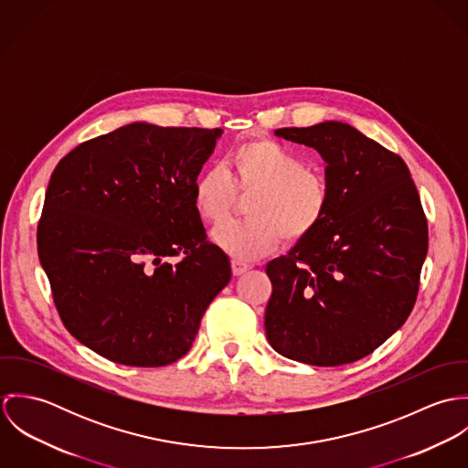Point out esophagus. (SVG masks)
I'll use <instances>...</instances> for the list:
<instances>
[{
  "label": "esophagus",
  "instance_id": "obj_1",
  "mask_svg": "<svg viewBox=\"0 0 468 468\" xmlns=\"http://www.w3.org/2000/svg\"><path fill=\"white\" fill-rule=\"evenodd\" d=\"M230 267H232V273H234V275H241V273H245V271L249 270L247 265H243V263H239V261H236V260L230 263Z\"/></svg>",
  "mask_w": 468,
  "mask_h": 468
}]
</instances>
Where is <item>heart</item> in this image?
I'll return each instance as SVG.
<instances>
[{"instance_id": "heart-1", "label": "heart", "mask_w": 468, "mask_h": 468, "mask_svg": "<svg viewBox=\"0 0 468 468\" xmlns=\"http://www.w3.org/2000/svg\"><path fill=\"white\" fill-rule=\"evenodd\" d=\"M229 169L212 165L193 184V203L208 225L225 223L239 197L254 195L245 223L214 230V243L239 263L256 261L273 252L282 238L288 243L306 239L326 218L332 189L326 176L308 167L295 149L271 140L243 142L229 154Z\"/></svg>"}]
</instances>
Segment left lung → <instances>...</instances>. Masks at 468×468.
I'll return each mask as SVG.
<instances>
[{"instance_id":"left-lung-1","label":"left lung","mask_w":468,"mask_h":468,"mask_svg":"<svg viewBox=\"0 0 468 468\" xmlns=\"http://www.w3.org/2000/svg\"><path fill=\"white\" fill-rule=\"evenodd\" d=\"M321 153L332 203L324 221L267 265L270 346L334 367L373 353L407 321L427 256V218L400 156L344 122L275 130Z\"/></svg>"}]
</instances>
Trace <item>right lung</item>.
Returning <instances> with one entry per match:
<instances>
[{"instance_id":"right-lung-1","label":"right lung","mask_w":468,"mask_h":468,"mask_svg":"<svg viewBox=\"0 0 468 468\" xmlns=\"http://www.w3.org/2000/svg\"><path fill=\"white\" fill-rule=\"evenodd\" d=\"M221 133L134 122L56 165L37 254L63 324L101 356L134 367L176 362L229 284V258L207 239L193 203Z\"/></svg>"}]
</instances>
